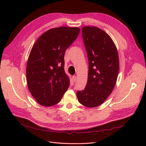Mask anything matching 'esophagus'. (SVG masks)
Segmentation results:
<instances>
[{
	"instance_id": "1",
	"label": "esophagus",
	"mask_w": 146,
	"mask_h": 146,
	"mask_svg": "<svg viewBox=\"0 0 146 146\" xmlns=\"http://www.w3.org/2000/svg\"><path fill=\"white\" fill-rule=\"evenodd\" d=\"M72 80L74 82H76L77 81V77L76 76H72Z\"/></svg>"
}]
</instances>
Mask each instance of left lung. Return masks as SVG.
<instances>
[{"instance_id":"8db88e82","label":"left lung","mask_w":146,"mask_h":146,"mask_svg":"<svg viewBox=\"0 0 146 146\" xmlns=\"http://www.w3.org/2000/svg\"><path fill=\"white\" fill-rule=\"evenodd\" d=\"M82 37L89 61L85 89L77 92L79 102L93 108L103 104L111 94L119 69L116 47L109 35L96 27H82Z\"/></svg>"}]
</instances>
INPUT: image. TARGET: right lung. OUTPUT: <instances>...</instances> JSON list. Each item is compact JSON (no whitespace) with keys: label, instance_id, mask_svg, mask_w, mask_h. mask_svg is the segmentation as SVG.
<instances>
[{"label":"right lung","instance_id":"obj_1","mask_svg":"<svg viewBox=\"0 0 146 146\" xmlns=\"http://www.w3.org/2000/svg\"><path fill=\"white\" fill-rule=\"evenodd\" d=\"M78 27L51 29L35 42L27 61L26 76L29 90L37 102L44 107L58 104L69 86L64 71L66 50L77 39Z\"/></svg>","mask_w":146,"mask_h":146}]
</instances>
